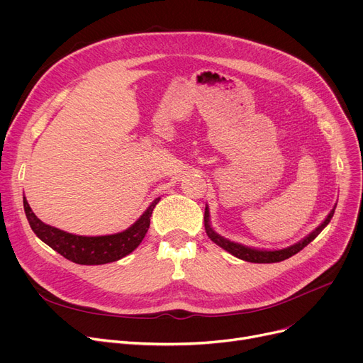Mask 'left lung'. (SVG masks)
Instances as JSON below:
<instances>
[{
    "label": "left lung",
    "mask_w": 363,
    "mask_h": 363,
    "mask_svg": "<svg viewBox=\"0 0 363 363\" xmlns=\"http://www.w3.org/2000/svg\"><path fill=\"white\" fill-rule=\"evenodd\" d=\"M334 212H335V206H334L333 211L330 212V215L327 216V219L323 220L313 233H311L306 238L298 241L297 244L290 245V247H287V249H282V250H256V249H250V247H245V245L233 242L230 240H226V238L218 235L212 230L211 223H208V211H207V207H206V211H204V228H206V233H207L208 238H211L213 242H216L218 245H220L223 250L230 252L233 256H235V257H238L241 260L252 262V263H277V262H281V260H285V259L294 256L296 253L303 250L304 247H306L309 242H312L320 234V231L323 230V228H325L330 223V220L334 216Z\"/></svg>",
    "instance_id": "8db88e82"
}]
</instances>
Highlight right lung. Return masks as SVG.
Wrapping results in <instances>:
<instances>
[{"mask_svg": "<svg viewBox=\"0 0 363 363\" xmlns=\"http://www.w3.org/2000/svg\"><path fill=\"white\" fill-rule=\"evenodd\" d=\"M159 200L160 199L152 201L141 218L123 233L101 237L73 235L57 230L54 226L45 225L35 216L25 197L23 207L32 231L38 238L48 244L52 250L78 264H104L116 262L137 249L148 231L150 216Z\"/></svg>", "mask_w": 363, "mask_h": 363, "instance_id": "add662e5", "label": "right lung"}]
</instances>
